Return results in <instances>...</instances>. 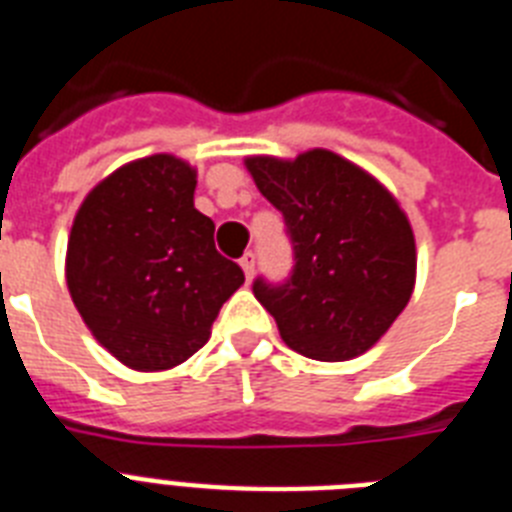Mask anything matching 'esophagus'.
<instances>
[{
  "mask_svg": "<svg viewBox=\"0 0 512 512\" xmlns=\"http://www.w3.org/2000/svg\"><path fill=\"white\" fill-rule=\"evenodd\" d=\"M240 266H243V272H246V280H253V272H256V256L251 251L240 259Z\"/></svg>",
  "mask_w": 512,
  "mask_h": 512,
  "instance_id": "34e87169",
  "label": "esophagus"
}]
</instances>
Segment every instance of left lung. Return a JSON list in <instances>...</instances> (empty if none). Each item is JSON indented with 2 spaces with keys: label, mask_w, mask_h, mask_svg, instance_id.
I'll return each mask as SVG.
<instances>
[{
  "label": "left lung",
  "mask_w": 512,
  "mask_h": 512,
  "mask_svg": "<svg viewBox=\"0 0 512 512\" xmlns=\"http://www.w3.org/2000/svg\"><path fill=\"white\" fill-rule=\"evenodd\" d=\"M246 167L293 240L290 280L253 282L287 348L314 361H350L374 348L416 285V238L398 198L327 149L248 156Z\"/></svg>",
  "instance_id": "8db88e82"
}]
</instances>
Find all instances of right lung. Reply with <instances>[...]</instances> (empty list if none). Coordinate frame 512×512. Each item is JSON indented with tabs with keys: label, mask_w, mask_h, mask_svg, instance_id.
<instances>
[{
	"label": "right lung",
	"mask_w": 512,
	"mask_h": 512,
	"mask_svg": "<svg viewBox=\"0 0 512 512\" xmlns=\"http://www.w3.org/2000/svg\"><path fill=\"white\" fill-rule=\"evenodd\" d=\"M196 170L172 154L122 164L80 204L67 290L91 335L135 371H167L204 348L246 277L214 248L193 206Z\"/></svg>",
	"instance_id": "add662e5"
}]
</instances>
